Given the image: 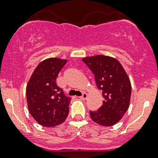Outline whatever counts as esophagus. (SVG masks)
<instances>
[{
	"instance_id": "34e87169",
	"label": "esophagus",
	"mask_w": 158,
	"mask_h": 158,
	"mask_svg": "<svg viewBox=\"0 0 158 158\" xmlns=\"http://www.w3.org/2000/svg\"><path fill=\"white\" fill-rule=\"evenodd\" d=\"M87 97H88V94L86 93V92H83L82 93V95H81L79 98H80V99H82V100H85L87 98Z\"/></svg>"
}]
</instances>
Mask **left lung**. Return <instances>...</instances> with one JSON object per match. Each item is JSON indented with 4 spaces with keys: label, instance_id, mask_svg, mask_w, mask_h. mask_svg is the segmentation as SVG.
<instances>
[{
    "label": "left lung",
    "instance_id": "left-lung-1",
    "mask_svg": "<svg viewBox=\"0 0 158 158\" xmlns=\"http://www.w3.org/2000/svg\"><path fill=\"white\" fill-rule=\"evenodd\" d=\"M95 75L97 87L102 92L103 105L95 111H90L91 118L102 126L114 125L121 120L130 105L131 85L120 62L105 55L82 58Z\"/></svg>",
    "mask_w": 158,
    "mask_h": 158
}]
</instances>
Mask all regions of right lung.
Returning <instances> with one entry per match:
<instances>
[{"label":"right lung","mask_w":158,"mask_h":158,"mask_svg":"<svg viewBox=\"0 0 158 158\" xmlns=\"http://www.w3.org/2000/svg\"><path fill=\"white\" fill-rule=\"evenodd\" d=\"M67 60L52 57L38 64L27 84L28 109L36 122L44 127L63 123L69 114L71 98L56 85V79Z\"/></svg>","instance_id":"right-lung-1"}]
</instances>
